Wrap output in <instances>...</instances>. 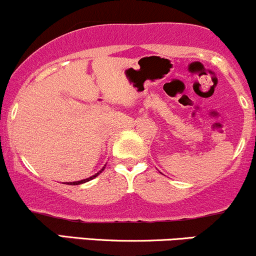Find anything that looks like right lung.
<instances>
[{
	"mask_svg": "<svg viewBox=\"0 0 256 256\" xmlns=\"http://www.w3.org/2000/svg\"><path fill=\"white\" fill-rule=\"evenodd\" d=\"M104 168H106V165H104V166H103V168H102V169H100V171H98V172H97V174H94V175H92V176H91V178H85V180H81V181L69 182V184H72V186H75V184H85V182H88V181H91V180H94V178H97V176H98V175H100V172H102V171H103V170H104Z\"/></svg>",
	"mask_w": 256,
	"mask_h": 256,
	"instance_id": "1",
	"label": "right lung"
}]
</instances>
